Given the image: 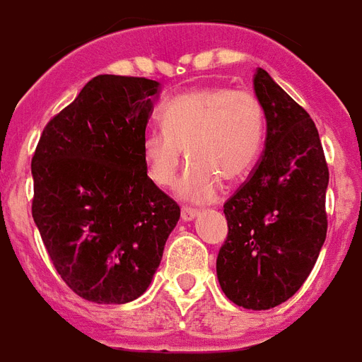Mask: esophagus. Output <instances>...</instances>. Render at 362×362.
Masks as SVG:
<instances>
[{"mask_svg":"<svg viewBox=\"0 0 362 362\" xmlns=\"http://www.w3.org/2000/svg\"><path fill=\"white\" fill-rule=\"evenodd\" d=\"M196 216H198V211L192 209V207H183V209H181V218H183L185 222L194 221Z\"/></svg>","mask_w":362,"mask_h":362,"instance_id":"34e87169","label":"esophagus"}]
</instances>
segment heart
<instances>
[{
	"label": "heart",
	"mask_w": 362,
	"mask_h": 362,
	"mask_svg": "<svg viewBox=\"0 0 362 362\" xmlns=\"http://www.w3.org/2000/svg\"><path fill=\"white\" fill-rule=\"evenodd\" d=\"M163 125L141 136L147 175L157 187H170L185 158L192 163L177 183L179 198L213 202L221 179L241 181L252 170L262 147L263 110L250 91L202 86L164 104Z\"/></svg>",
	"instance_id": "b5f03b06"
}]
</instances>
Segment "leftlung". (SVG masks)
I'll return each instance as SVG.
<instances>
[{"instance_id": "1", "label": "left lung", "mask_w": 362, "mask_h": 362, "mask_svg": "<svg viewBox=\"0 0 362 362\" xmlns=\"http://www.w3.org/2000/svg\"><path fill=\"white\" fill-rule=\"evenodd\" d=\"M254 93L267 121L265 149L224 204L228 237L216 276L231 303L269 310L299 290L325 243L329 168L310 115L263 69Z\"/></svg>"}]
</instances>
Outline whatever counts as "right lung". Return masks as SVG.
<instances>
[{
	"mask_svg": "<svg viewBox=\"0 0 362 362\" xmlns=\"http://www.w3.org/2000/svg\"><path fill=\"white\" fill-rule=\"evenodd\" d=\"M160 83L100 74L50 119L31 160L33 221L63 282L99 305L149 288L181 215L151 179L141 136Z\"/></svg>",
	"mask_w": 362,
	"mask_h": 362,
	"instance_id": "obj_1",
	"label": "right lung"
}]
</instances>
